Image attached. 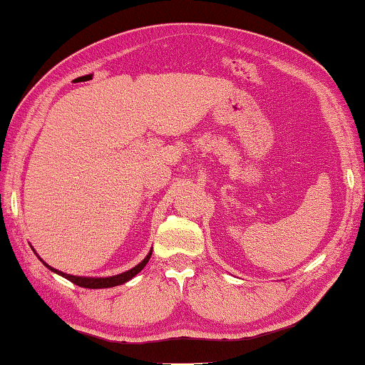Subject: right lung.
I'll return each instance as SVG.
<instances>
[{
    "mask_svg": "<svg viewBox=\"0 0 365 365\" xmlns=\"http://www.w3.org/2000/svg\"><path fill=\"white\" fill-rule=\"evenodd\" d=\"M33 251H34V250H33ZM34 254H36V252H34ZM150 254H153V250H150V251L148 252V256L144 257L138 265H135L133 268H130V270H127V272L119 273V274H114V277H100V278H98V277H76V274L63 273V272L57 270V268L51 267L49 264H46L44 260L38 256V254H36V256H38V259L41 260V262H43L47 268H49L51 272L60 274V277L66 278L68 281H71V283H74L76 286L87 287V289H106V287H114V286H119V284L127 283V281H130L133 277H136V274H138V273L143 270V268L146 267V264L149 262Z\"/></svg>",
    "mask_w": 365,
    "mask_h": 365,
    "instance_id": "1",
    "label": "right lung"
}]
</instances>
